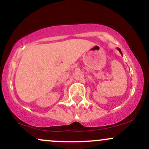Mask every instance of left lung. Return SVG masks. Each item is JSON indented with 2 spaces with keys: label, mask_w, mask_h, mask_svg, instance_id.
Here are the masks:
<instances>
[{
  "label": "left lung",
  "mask_w": 149,
  "mask_h": 149,
  "mask_svg": "<svg viewBox=\"0 0 149 149\" xmlns=\"http://www.w3.org/2000/svg\"><path fill=\"white\" fill-rule=\"evenodd\" d=\"M117 49H118V51H119V52L120 53V54H121V55H123V53H122V51H121V50H120V48H117Z\"/></svg>",
  "instance_id": "1"
}]
</instances>
